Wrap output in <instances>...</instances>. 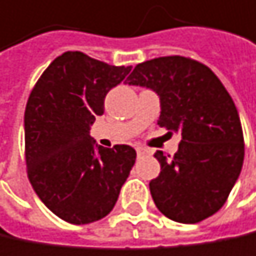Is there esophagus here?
Returning <instances> with one entry per match:
<instances>
[{
  "mask_svg": "<svg viewBox=\"0 0 256 256\" xmlns=\"http://www.w3.org/2000/svg\"><path fill=\"white\" fill-rule=\"evenodd\" d=\"M137 154H138V156L148 154V148H146V147H137Z\"/></svg>",
  "mask_w": 256,
  "mask_h": 256,
  "instance_id": "1",
  "label": "esophagus"
}]
</instances>
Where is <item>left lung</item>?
<instances>
[{
    "instance_id": "left-lung-1",
    "label": "left lung",
    "mask_w": 256,
    "mask_h": 256,
    "mask_svg": "<svg viewBox=\"0 0 256 256\" xmlns=\"http://www.w3.org/2000/svg\"><path fill=\"white\" fill-rule=\"evenodd\" d=\"M126 84L153 90L160 100L158 125L181 134L174 156L154 153L160 164V174L148 184L154 205L182 224L214 215L226 204L244 158L233 98L208 66L182 56L140 63Z\"/></svg>"
}]
</instances>
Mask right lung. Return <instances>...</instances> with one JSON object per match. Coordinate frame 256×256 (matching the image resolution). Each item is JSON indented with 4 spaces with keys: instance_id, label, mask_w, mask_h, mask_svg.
I'll return each instance as SVG.
<instances>
[{
    "instance_id": "obj_1",
    "label": "right lung",
    "mask_w": 256,
    "mask_h": 256,
    "mask_svg": "<svg viewBox=\"0 0 256 256\" xmlns=\"http://www.w3.org/2000/svg\"><path fill=\"white\" fill-rule=\"evenodd\" d=\"M131 66H110L80 51L51 62L35 84L24 110V158L29 181L52 214L70 224H90L114 206L136 164L126 144L96 146L90 136L104 113L106 94Z\"/></svg>"
}]
</instances>
